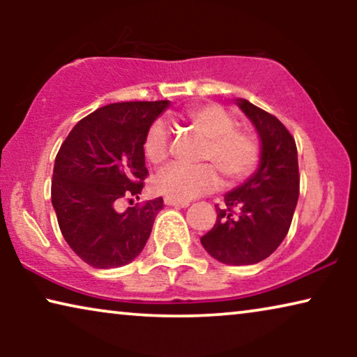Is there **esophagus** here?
Wrapping results in <instances>:
<instances>
[{
	"label": "esophagus",
	"mask_w": 357,
	"mask_h": 357,
	"mask_svg": "<svg viewBox=\"0 0 357 357\" xmlns=\"http://www.w3.org/2000/svg\"><path fill=\"white\" fill-rule=\"evenodd\" d=\"M164 203L167 204V206H175V208H187L188 206V202H178V199H174V198H169L165 197Z\"/></svg>",
	"instance_id": "obj_1"
}]
</instances>
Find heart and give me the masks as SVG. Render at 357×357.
<instances>
[{"label":"heart","instance_id":"heart-1","mask_svg":"<svg viewBox=\"0 0 357 357\" xmlns=\"http://www.w3.org/2000/svg\"><path fill=\"white\" fill-rule=\"evenodd\" d=\"M188 120L206 138L199 160L209 164H174L155 178V190L178 202L198 198L219 185V172L227 182H237L252 174L260 158V148L250 133L236 128V120L216 104L198 105L188 110ZM144 155L151 164H162L169 154V128L164 120L149 126L143 143Z\"/></svg>","mask_w":357,"mask_h":357}]
</instances>
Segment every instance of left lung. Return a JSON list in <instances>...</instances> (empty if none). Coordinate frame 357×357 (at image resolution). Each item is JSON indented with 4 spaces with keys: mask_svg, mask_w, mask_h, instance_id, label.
Returning a JSON list of instances; mask_svg holds the SVG:
<instances>
[{
    "mask_svg": "<svg viewBox=\"0 0 357 357\" xmlns=\"http://www.w3.org/2000/svg\"><path fill=\"white\" fill-rule=\"evenodd\" d=\"M260 138V162L245 182L224 195L211 231L202 237L209 255L226 265H253L281 245L299 198L297 148L276 116L236 99Z\"/></svg>",
    "mask_w": 357,
    "mask_h": 357,
    "instance_id": "obj_1",
    "label": "left lung"
}]
</instances>
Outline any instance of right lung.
Listing matches in <instances>:
<instances>
[{
	"label": "right lung",
	"mask_w": 357,
	"mask_h": 357,
	"mask_svg": "<svg viewBox=\"0 0 357 357\" xmlns=\"http://www.w3.org/2000/svg\"><path fill=\"white\" fill-rule=\"evenodd\" d=\"M169 100L120 102L100 107L76 123L55 159L52 204L73 252L87 265L119 268L143 252L162 198L116 211L123 197L139 199L144 136Z\"/></svg>",
	"instance_id": "right-lung-1"
}]
</instances>
